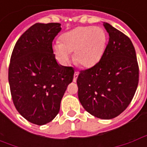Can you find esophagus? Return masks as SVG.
I'll return each instance as SVG.
<instances>
[{"mask_svg":"<svg viewBox=\"0 0 147 147\" xmlns=\"http://www.w3.org/2000/svg\"><path fill=\"white\" fill-rule=\"evenodd\" d=\"M78 76H79V72H78V71H75V74H74L73 82H76V80H77V78H78Z\"/></svg>","mask_w":147,"mask_h":147,"instance_id":"1","label":"esophagus"}]
</instances>
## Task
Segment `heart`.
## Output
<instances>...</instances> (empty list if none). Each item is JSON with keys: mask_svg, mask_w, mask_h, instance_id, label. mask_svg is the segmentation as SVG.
Returning a JSON list of instances; mask_svg holds the SVG:
<instances>
[{"mask_svg": "<svg viewBox=\"0 0 147 147\" xmlns=\"http://www.w3.org/2000/svg\"><path fill=\"white\" fill-rule=\"evenodd\" d=\"M106 34L101 27H79L64 33L61 42L53 44V51L59 61L66 64L75 52L76 63L84 67H91L98 63L104 54Z\"/></svg>", "mask_w": 147, "mask_h": 147, "instance_id": "1", "label": "heart"}]
</instances>
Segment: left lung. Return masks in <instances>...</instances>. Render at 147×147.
Here are the masks:
<instances>
[{
	"instance_id": "8db88e82",
	"label": "left lung",
	"mask_w": 147,
	"mask_h": 147,
	"mask_svg": "<svg viewBox=\"0 0 147 147\" xmlns=\"http://www.w3.org/2000/svg\"><path fill=\"white\" fill-rule=\"evenodd\" d=\"M108 45L98 63L77 78L81 105L92 116L110 120L126 109L139 83V66L131 41L108 23Z\"/></svg>"
}]
</instances>
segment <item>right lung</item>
Instances as JSON below:
<instances>
[{
    "mask_svg": "<svg viewBox=\"0 0 147 147\" xmlns=\"http://www.w3.org/2000/svg\"><path fill=\"white\" fill-rule=\"evenodd\" d=\"M61 24L37 23L15 45L8 68V82L14 105L30 123L44 125L57 115L74 69L57 63L53 41Z\"/></svg>",
    "mask_w": 147,
    "mask_h": 147,
    "instance_id": "1",
    "label": "right lung"
}]
</instances>
